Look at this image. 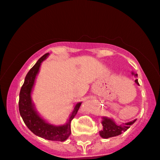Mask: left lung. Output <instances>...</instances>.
Instances as JSON below:
<instances>
[{"instance_id": "obj_1", "label": "left lung", "mask_w": 160, "mask_h": 160, "mask_svg": "<svg viewBox=\"0 0 160 160\" xmlns=\"http://www.w3.org/2000/svg\"><path fill=\"white\" fill-rule=\"evenodd\" d=\"M132 74H134V73H132ZM134 77H137V73L134 74ZM135 82L138 85H139L137 79V80H135ZM135 121L136 120H134L133 121L127 122V123L121 124V125H117V124H116L113 121L111 120V119L103 117V120L102 121V129L101 131H100V137L102 138H105V139H107V138L120 135L121 133H122L123 132L127 131V129L130 127V126L132 125V123L135 122Z\"/></svg>"}]
</instances>
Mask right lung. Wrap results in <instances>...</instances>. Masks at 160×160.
<instances>
[{
  "label": "right lung",
  "mask_w": 160,
  "mask_h": 160,
  "mask_svg": "<svg viewBox=\"0 0 160 160\" xmlns=\"http://www.w3.org/2000/svg\"><path fill=\"white\" fill-rule=\"evenodd\" d=\"M48 54L49 53H47L42 56L26 75L24 83L20 91L19 111L24 123L35 135L49 140L65 141L71 133L70 123L80 108L81 102H79L75 106L74 110L72 112L67 124L56 127L48 123L40 118L35 111L31 102V93L34 84L35 78L39 71L42 61L47 58Z\"/></svg>",
  "instance_id": "obj_1"
}]
</instances>
